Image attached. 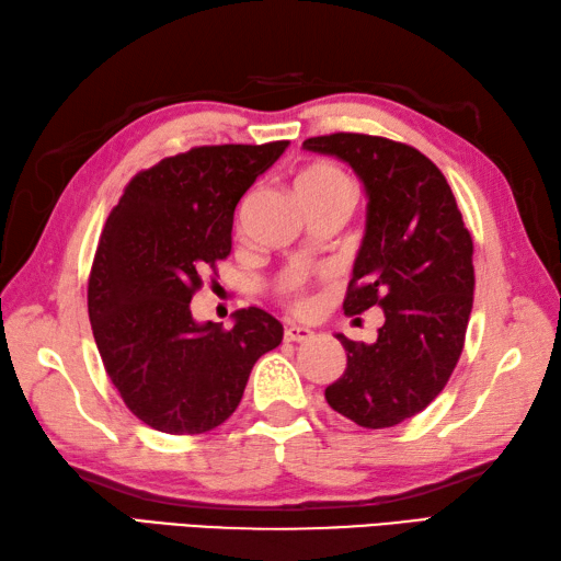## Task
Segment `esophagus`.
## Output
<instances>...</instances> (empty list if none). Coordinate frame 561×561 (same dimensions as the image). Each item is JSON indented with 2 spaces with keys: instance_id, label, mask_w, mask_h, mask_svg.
<instances>
[{
  "instance_id": "1",
  "label": "esophagus",
  "mask_w": 561,
  "mask_h": 561,
  "mask_svg": "<svg viewBox=\"0 0 561 561\" xmlns=\"http://www.w3.org/2000/svg\"><path fill=\"white\" fill-rule=\"evenodd\" d=\"M283 336H285V341H295V344H302V341H310L314 336V331L307 329V327L290 324V327H285Z\"/></svg>"
}]
</instances>
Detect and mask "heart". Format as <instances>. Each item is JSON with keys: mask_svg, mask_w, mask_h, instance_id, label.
Wrapping results in <instances>:
<instances>
[{"mask_svg": "<svg viewBox=\"0 0 561 561\" xmlns=\"http://www.w3.org/2000/svg\"><path fill=\"white\" fill-rule=\"evenodd\" d=\"M295 188L300 193V198L327 196V193H348V196H353L351 179L339 167L329 162L307 164L300 174L295 176ZM285 290L293 295V302L297 310H305L307 297L300 290V280H290V285Z\"/></svg>", "mask_w": 561, "mask_h": 561, "instance_id": "b5f03b06", "label": "heart"}]
</instances>
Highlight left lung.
Returning a JSON list of instances; mask_svg holds the SVG:
<instances>
[{"label": "left lung", "mask_w": 561, "mask_h": 561, "mask_svg": "<svg viewBox=\"0 0 561 561\" xmlns=\"http://www.w3.org/2000/svg\"><path fill=\"white\" fill-rule=\"evenodd\" d=\"M302 147L344 159L363 181L368 217L344 312H385L375 344L336 334L348 363L324 397L363 428H390L424 411L460 360L474 300L472 237L440 169L414 147L360 133Z\"/></svg>", "instance_id": "8db88e82"}]
</instances>
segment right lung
Returning <instances> with one entry per match:
<instances>
[{
	"label": "right lung",
	"instance_id": "1",
	"mask_svg": "<svg viewBox=\"0 0 561 561\" xmlns=\"http://www.w3.org/2000/svg\"><path fill=\"white\" fill-rule=\"evenodd\" d=\"M208 145L130 179L101 232L89 322L125 407L154 431L196 436L232 416L254 363L283 341L276 317L249 307L234 327L191 314L201 273L232 251L239 198L285 152Z\"/></svg>",
	"mask_w": 561,
	"mask_h": 561
}]
</instances>
